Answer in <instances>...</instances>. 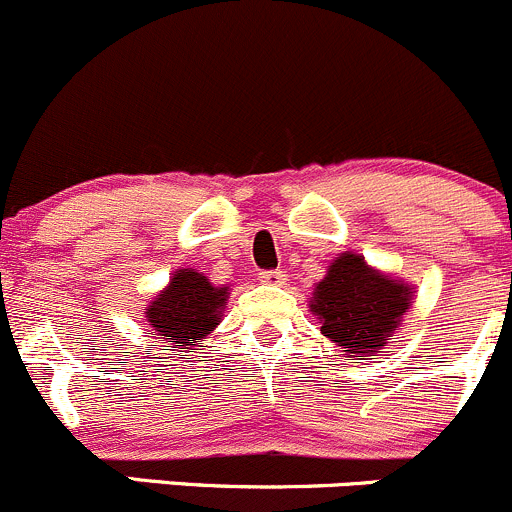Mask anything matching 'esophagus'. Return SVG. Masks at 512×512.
Returning a JSON list of instances; mask_svg holds the SVG:
<instances>
[{"mask_svg":"<svg viewBox=\"0 0 512 512\" xmlns=\"http://www.w3.org/2000/svg\"><path fill=\"white\" fill-rule=\"evenodd\" d=\"M258 281L268 283V286H283L286 283V271H261Z\"/></svg>","mask_w":512,"mask_h":512,"instance_id":"34e87169","label":"esophagus"}]
</instances>
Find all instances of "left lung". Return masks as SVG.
I'll return each instance as SVG.
<instances>
[{"instance_id":"8db88e82","label":"left lung","mask_w":512,"mask_h":512,"mask_svg":"<svg viewBox=\"0 0 512 512\" xmlns=\"http://www.w3.org/2000/svg\"><path fill=\"white\" fill-rule=\"evenodd\" d=\"M413 306V288L378 271L361 254H338L308 301L321 333L343 348L348 361H368L401 328Z\"/></svg>"}]
</instances>
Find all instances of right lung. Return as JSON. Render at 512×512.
Here are the masks:
<instances>
[{"instance_id":"1","label":"right lung","mask_w":512,"mask_h":512,"mask_svg":"<svg viewBox=\"0 0 512 512\" xmlns=\"http://www.w3.org/2000/svg\"><path fill=\"white\" fill-rule=\"evenodd\" d=\"M229 286H214L196 268H176L169 283L144 308V318L154 336H161L166 351H199L201 338L209 336L224 318Z\"/></svg>"}]
</instances>
